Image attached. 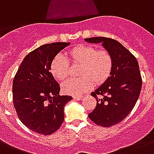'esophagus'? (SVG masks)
Masks as SVG:
<instances>
[{
	"mask_svg": "<svg viewBox=\"0 0 154 154\" xmlns=\"http://www.w3.org/2000/svg\"><path fill=\"white\" fill-rule=\"evenodd\" d=\"M73 99L76 100V101H80V100H82V96H74L73 97Z\"/></svg>",
	"mask_w": 154,
	"mask_h": 154,
	"instance_id": "1",
	"label": "esophagus"
}]
</instances>
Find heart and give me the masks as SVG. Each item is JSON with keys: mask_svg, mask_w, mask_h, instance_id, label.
Listing matches in <instances>:
<instances>
[{"mask_svg": "<svg viewBox=\"0 0 154 154\" xmlns=\"http://www.w3.org/2000/svg\"><path fill=\"white\" fill-rule=\"evenodd\" d=\"M72 61L83 63L82 77H70L61 85L62 91L72 96H79L94 87V82L100 84L106 80L112 69V58L105 50H98L89 45H80L69 51ZM51 72L56 78L62 80L67 77L69 60L63 53L53 57L50 65Z\"/></svg>", "mask_w": 154, "mask_h": 154, "instance_id": "b5f03b06", "label": "heart"}]
</instances>
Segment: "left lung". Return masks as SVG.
<instances>
[{"instance_id":"1","label":"left lung","mask_w":154,"mask_h":154,"mask_svg":"<svg viewBox=\"0 0 154 154\" xmlns=\"http://www.w3.org/2000/svg\"><path fill=\"white\" fill-rule=\"evenodd\" d=\"M85 41L101 43L112 58L109 77L91 95L97 106L89 113V119L103 127L119 123L129 115L136 105L141 93L142 80L137 60L120 42L107 37H90ZM101 95V99L97 97Z\"/></svg>"}]
</instances>
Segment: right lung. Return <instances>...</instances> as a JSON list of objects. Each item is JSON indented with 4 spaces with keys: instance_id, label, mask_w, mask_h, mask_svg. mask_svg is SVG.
Segmentation results:
<instances>
[{
    "instance_id": "1",
    "label": "right lung",
    "mask_w": 154,
    "mask_h": 154,
    "mask_svg": "<svg viewBox=\"0 0 154 154\" xmlns=\"http://www.w3.org/2000/svg\"><path fill=\"white\" fill-rule=\"evenodd\" d=\"M69 42L43 45L23 60L13 82V105L19 119L32 131L49 135L64 122L65 105L72 97L60 96V86L50 72L53 57Z\"/></svg>"
}]
</instances>
